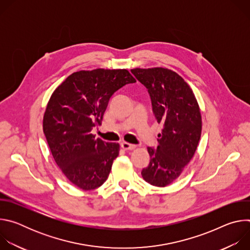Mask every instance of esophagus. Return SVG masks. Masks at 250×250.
<instances>
[{"label":"esophagus","mask_w":250,"mask_h":250,"mask_svg":"<svg viewBox=\"0 0 250 250\" xmlns=\"http://www.w3.org/2000/svg\"><path fill=\"white\" fill-rule=\"evenodd\" d=\"M121 146L123 149L125 150H132L136 147V146L134 145H131V144H128V142H122L121 144Z\"/></svg>","instance_id":"obj_1"}]
</instances>
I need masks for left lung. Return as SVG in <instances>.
Masks as SVG:
<instances>
[{
	"label": "left lung",
	"mask_w": 250,
	"mask_h": 250,
	"mask_svg": "<svg viewBox=\"0 0 250 250\" xmlns=\"http://www.w3.org/2000/svg\"><path fill=\"white\" fill-rule=\"evenodd\" d=\"M131 73L147 88L154 116L163 125L157 148L147 147L150 162L141 175L147 183L165 187L195 155L202 133L200 106L190 86L173 70L134 68Z\"/></svg>",
	"instance_id": "left-lung-1"
}]
</instances>
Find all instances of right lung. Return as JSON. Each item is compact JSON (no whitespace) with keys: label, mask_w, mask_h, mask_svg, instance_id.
<instances>
[{"label":"right lung","mask_w":250,"mask_h":250,"mask_svg":"<svg viewBox=\"0 0 250 250\" xmlns=\"http://www.w3.org/2000/svg\"><path fill=\"white\" fill-rule=\"evenodd\" d=\"M134 82L126 69L81 70L52 93L43 115V132L54 161L76 187L93 190L108 179L120 145L96 138L91 130L102 125L113 94Z\"/></svg>","instance_id":"add662e5"}]
</instances>
